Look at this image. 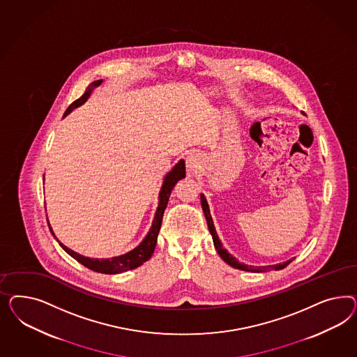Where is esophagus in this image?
<instances>
[{"instance_id": "34e87169", "label": "esophagus", "mask_w": 357, "mask_h": 357, "mask_svg": "<svg viewBox=\"0 0 357 357\" xmlns=\"http://www.w3.org/2000/svg\"><path fill=\"white\" fill-rule=\"evenodd\" d=\"M200 163H202V158L197 153H191L187 158H185V166L188 173L194 174L200 169Z\"/></svg>"}]
</instances>
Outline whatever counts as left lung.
<instances>
[{"label":"left lung","mask_w":357,"mask_h":357,"mask_svg":"<svg viewBox=\"0 0 357 357\" xmlns=\"http://www.w3.org/2000/svg\"><path fill=\"white\" fill-rule=\"evenodd\" d=\"M200 200H202V208H203V212H204V216H206L208 229H209V231H211V236L213 238V245H215V248H216L218 255L221 257V259L224 260L225 263H227L229 266H231V267H234V268H237V270L249 271V272H267V271L270 270H282V268H285V267L294 259V258H292V259L287 260V261H284V263L273 264V266H264V267H254V266H248V264H245V263H239L231 254L227 252V249H224V246H222L220 238L217 236L216 229H215V225H213V220H212V216H211V211H209V206H208V203H206V196L203 194H200Z\"/></svg>","instance_id":"obj_1"}]
</instances>
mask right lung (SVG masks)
<instances>
[{"instance_id":"right-lung-1","label":"right lung","mask_w":357,"mask_h":357,"mask_svg":"<svg viewBox=\"0 0 357 357\" xmlns=\"http://www.w3.org/2000/svg\"><path fill=\"white\" fill-rule=\"evenodd\" d=\"M102 82H103L102 79H98V81L91 82L89 87H87L86 91L84 93V96L75 100L68 107V109L65 111L64 118L68 114H70L75 108L82 106L89 99V97L91 96L93 90L96 87L99 86ZM183 178H185V163H184V160H179V162L176 163L173 169L166 174L165 178H163L162 187H161L160 195H158V200L160 202H158V206H157V211H155V215H154V218H153V222H151V227L149 229V231H148V234L141 241L140 245L137 248H135V249L130 250L128 252L119 255V257H112V258H108V259H98V258L84 257V255L78 254L76 251L68 249L66 246H64L54 236V230H52V227L50 225V222H48V227H50L52 236L57 239L59 245L72 258H75L77 261L84 264L89 270L100 272V273H106V275H115V273H121V272H126V271L137 268L139 266H141L144 261H146L153 255L154 249H155V243H157V237H158L161 224H162L163 212H165V209L167 206L169 197L172 195L174 185L178 183V181H181ZM47 221H48V218H47Z\"/></svg>"}]
</instances>
